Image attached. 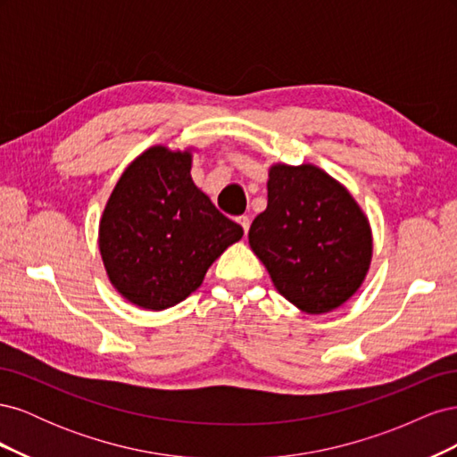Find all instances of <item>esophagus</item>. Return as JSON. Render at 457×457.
<instances>
[{
  "instance_id": "obj_1",
  "label": "esophagus",
  "mask_w": 457,
  "mask_h": 457,
  "mask_svg": "<svg viewBox=\"0 0 457 457\" xmlns=\"http://www.w3.org/2000/svg\"><path fill=\"white\" fill-rule=\"evenodd\" d=\"M237 220L240 223V227L244 228V234H247V230H250V223H252L250 217H247V215H240Z\"/></svg>"
}]
</instances>
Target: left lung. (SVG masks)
I'll return each instance as SVG.
<instances>
[{"instance_id":"obj_1","label":"left lung","mask_w":457,"mask_h":457,"mask_svg":"<svg viewBox=\"0 0 457 457\" xmlns=\"http://www.w3.org/2000/svg\"><path fill=\"white\" fill-rule=\"evenodd\" d=\"M267 190V210L247 238L274 287L309 314L341 307L370 269L366 215L347 188L311 163L272 165Z\"/></svg>"}]
</instances>
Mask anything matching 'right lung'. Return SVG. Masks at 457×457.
I'll list each match as a JSON object with an SVG mask.
<instances>
[{
	"mask_svg": "<svg viewBox=\"0 0 457 457\" xmlns=\"http://www.w3.org/2000/svg\"><path fill=\"white\" fill-rule=\"evenodd\" d=\"M190 165L188 150L148 148L121 173L103 212L106 274L137 307L163 311L187 299L244 234L192 183Z\"/></svg>",
	"mask_w": 457,
	"mask_h": 457,
	"instance_id": "add662e5",
	"label": "right lung"
}]
</instances>
